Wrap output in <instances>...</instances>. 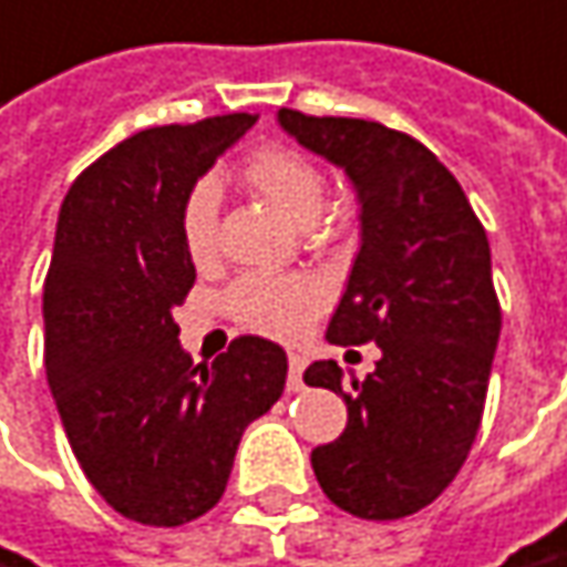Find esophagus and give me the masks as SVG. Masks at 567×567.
Instances as JSON below:
<instances>
[{
    "label": "esophagus",
    "mask_w": 567,
    "mask_h": 567,
    "mask_svg": "<svg viewBox=\"0 0 567 567\" xmlns=\"http://www.w3.org/2000/svg\"><path fill=\"white\" fill-rule=\"evenodd\" d=\"M303 368H307V359L303 355H297V352H291L288 355V390H300L303 386V380H300V374H303Z\"/></svg>",
    "instance_id": "esophagus-1"
}]
</instances>
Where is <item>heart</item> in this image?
Returning <instances> with one entry per match:
<instances>
[{
    "instance_id": "heart-1",
    "label": "heart",
    "mask_w": 567,
    "mask_h": 567,
    "mask_svg": "<svg viewBox=\"0 0 567 567\" xmlns=\"http://www.w3.org/2000/svg\"><path fill=\"white\" fill-rule=\"evenodd\" d=\"M243 184L295 224H310L322 212L324 172L288 146H260L239 168ZM181 239L193 267H212L220 255V202L217 189L202 181L181 208ZM324 288L312 276L245 272L227 291V310L236 322L270 338H297L322 312Z\"/></svg>"
}]
</instances>
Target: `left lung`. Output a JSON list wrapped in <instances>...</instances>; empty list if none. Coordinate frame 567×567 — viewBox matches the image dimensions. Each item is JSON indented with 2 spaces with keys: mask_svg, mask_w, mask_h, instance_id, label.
Wrapping results in <instances>:
<instances>
[{
  "mask_svg": "<svg viewBox=\"0 0 567 567\" xmlns=\"http://www.w3.org/2000/svg\"><path fill=\"white\" fill-rule=\"evenodd\" d=\"M279 125L350 174L362 245L324 338L374 340L380 362L347 386L338 362L303 380L343 395L347 430L312 451L331 504L390 522L430 506L473 449L501 338L491 248L457 177L380 122L279 110Z\"/></svg>",
  "mask_w": 567,
  "mask_h": 567,
  "instance_id": "8db88e82",
  "label": "left lung"
}]
</instances>
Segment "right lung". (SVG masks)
Returning <instances> with one entry per match:
<instances>
[{
    "label": "right lung",
    "instance_id": "1",
    "mask_svg": "<svg viewBox=\"0 0 567 567\" xmlns=\"http://www.w3.org/2000/svg\"><path fill=\"white\" fill-rule=\"evenodd\" d=\"M255 122L229 113L132 134L61 205L42 291L45 374L82 473L141 525L208 513L245 426L285 390L279 343L243 334L212 365H193L172 319L196 282L184 199Z\"/></svg>",
    "mask_w": 567,
    "mask_h": 567
}]
</instances>
